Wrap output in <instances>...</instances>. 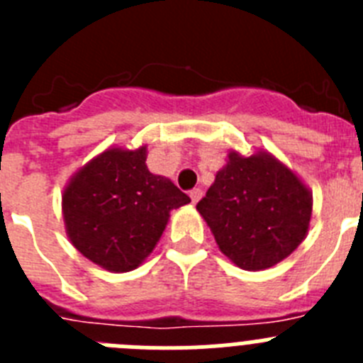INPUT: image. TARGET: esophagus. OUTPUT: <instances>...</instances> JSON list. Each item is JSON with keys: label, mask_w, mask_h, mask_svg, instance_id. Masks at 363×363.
Wrapping results in <instances>:
<instances>
[{"label": "esophagus", "mask_w": 363, "mask_h": 363, "mask_svg": "<svg viewBox=\"0 0 363 363\" xmlns=\"http://www.w3.org/2000/svg\"><path fill=\"white\" fill-rule=\"evenodd\" d=\"M189 196H191L192 203H198V201H200V198L203 196V192H201V189H192Z\"/></svg>", "instance_id": "1"}]
</instances>
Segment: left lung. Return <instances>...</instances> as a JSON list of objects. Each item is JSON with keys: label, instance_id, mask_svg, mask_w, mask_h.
Here are the masks:
<instances>
[{"label": "left lung", "instance_id": "obj_1", "mask_svg": "<svg viewBox=\"0 0 363 363\" xmlns=\"http://www.w3.org/2000/svg\"><path fill=\"white\" fill-rule=\"evenodd\" d=\"M196 209L236 267L265 271L306 240L313 192L269 150H230Z\"/></svg>", "mask_w": 363, "mask_h": 363}]
</instances>
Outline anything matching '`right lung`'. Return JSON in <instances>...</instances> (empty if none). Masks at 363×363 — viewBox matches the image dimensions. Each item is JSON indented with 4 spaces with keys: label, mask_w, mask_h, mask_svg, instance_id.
<instances>
[{
    "label": "right lung",
    "mask_w": 363,
    "mask_h": 363,
    "mask_svg": "<svg viewBox=\"0 0 363 363\" xmlns=\"http://www.w3.org/2000/svg\"><path fill=\"white\" fill-rule=\"evenodd\" d=\"M147 145L108 147L79 167L62 192L65 230L86 259L111 272L145 262L172 209L191 201L165 176L147 169Z\"/></svg>",
    "instance_id": "add662e5"
}]
</instances>
